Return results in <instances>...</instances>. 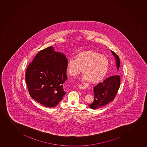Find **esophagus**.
I'll use <instances>...</instances> for the list:
<instances>
[{
	"mask_svg": "<svg viewBox=\"0 0 147 147\" xmlns=\"http://www.w3.org/2000/svg\"><path fill=\"white\" fill-rule=\"evenodd\" d=\"M79 87L80 89H85L86 88V87L84 86V85H82V84H80L79 85Z\"/></svg>",
	"mask_w": 147,
	"mask_h": 147,
	"instance_id": "esophagus-1",
	"label": "esophagus"
}]
</instances>
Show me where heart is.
<instances>
[{
  "label": "heart",
  "mask_w": 147,
  "mask_h": 147,
  "mask_svg": "<svg viewBox=\"0 0 147 147\" xmlns=\"http://www.w3.org/2000/svg\"><path fill=\"white\" fill-rule=\"evenodd\" d=\"M68 74L75 77L83 73L85 81L93 83L99 82L106 76L109 67L107 58L93 51L79 52L75 60L69 59L66 65Z\"/></svg>",
  "instance_id": "heart-1"
}]
</instances>
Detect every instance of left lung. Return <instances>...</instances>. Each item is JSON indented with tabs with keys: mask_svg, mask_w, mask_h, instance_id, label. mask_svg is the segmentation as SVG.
Instances as JSON below:
<instances>
[{
	"mask_svg": "<svg viewBox=\"0 0 147 147\" xmlns=\"http://www.w3.org/2000/svg\"><path fill=\"white\" fill-rule=\"evenodd\" d=\"M116 59L117 68L120 66V60L118 55L111 51ZM120 77L119 75L111 76L105 79L94 87V101L89 106L93 109L104 107L113 101L120 87Z\"/></svg>",
	"mask_w": 147,
	"mask_h": 147,
	"instance_id": "8db88e82",
	"label": "left lung"
}]
</instances>
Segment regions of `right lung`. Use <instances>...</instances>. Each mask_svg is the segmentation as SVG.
<instances>
[{
  "mask_svg": "<svg viewBox=\"0 0 147 147\" xmlns=\"http://www.w3.org/2000/svg\"><path fill=\"white\" fill-rule=\"evenodd\" d=\"M67 59L49 47L40 51L27 67L25 80L30 96L47 107H54L66 94Z\"/></svg>",
  "mask_w": 147,
  "mask_h": 147,
  "instance_id": "right-lung-1",
  "label": "right lung"
}]
</instances>
